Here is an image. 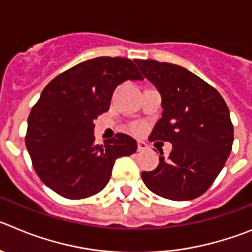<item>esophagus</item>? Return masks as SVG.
<instances>
[{
    "instance_id": "obj_1",
    "label": "esophagus",
    "mask_w": 252,
    "mask_h": 252,
    "mask_svg": "<svg viewBox=\"0 0 252 252\" xmlns=\"http://www.w3.org/2000/svg\"><path fill=\"white\" fill-rule=\"evenodd\" d=\"M146 149H147L146 142L137 141V150H138V151H144V150H146Z\"/></svg>"
}]
</instances>
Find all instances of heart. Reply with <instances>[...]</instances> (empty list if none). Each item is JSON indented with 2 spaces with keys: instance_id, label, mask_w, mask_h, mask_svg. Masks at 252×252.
<instances>
[{
  "instance_id": "b5f03b06",
  "label": "heart",
  "mask_w": 252,
  "mask_h": 252,
  "mask_svg": "<svg viewBox=\"0 0 252 252\" xmlns=\"http://www.w3.org/2000/svg\"><path fill=\"white\" fill-rule=\"evenodd\" d=\"M131 130L135 131V132H140L142 130V125L141 124H132L131 125Z\"/></svg>"
}]
</instances>
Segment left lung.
Returning <instances> with one entry per match:
<instances>
[{"label": "left lung", "instance_id": "1", "mask_svg": "<svg viewBox=\"0 0 252 252\" xmlns=\"http://www.w3.org/2000/svg\"><path fill=\"white\" fill-rule=\"evenodd\" d=\"M142 75L162 98V117L150 141L171 142L168 158L141 177L161 197L186 201L201 196L225 166L234 142V126L227 105L218 90L177 64L135 60Z\"/></svg>", "mask_w": 252, "mask_h": 252}]
</instances>
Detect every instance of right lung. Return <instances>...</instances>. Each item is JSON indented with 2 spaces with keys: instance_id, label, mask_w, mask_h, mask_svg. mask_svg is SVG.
<instances>
[{
  "instance_id": "obj_1",
  "label": "right lung",
  "mask_w": 252,
  "mask_h": 252,
  "mask_svg": "<svg viewBox=\"0 0 252 252\" xmlns=\"http://www.w3.org/2000/svg\"><path fill=\"white\" fill-rule=\"evenodd\" d=\"M127 80H144L130 59L87 60L56 76L32 107L27 151L41 181L62 197L80 200L98 193L116 158L137 149L125 133L94 144V120L108 111L115 89Z\"/></svg>"
}]
</instances>
